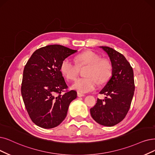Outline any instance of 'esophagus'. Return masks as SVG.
Instances as JSON below:
<instances>
[{
    "instance_id": "obj_1",
    "label": "esophagus",
    "mask_w": 155,
    "mask_h": 155,
    "mask_svg": "<svg viewBox=\"0 0 155 155\" xmlns=\"http://www.w3.org/2000/svg\"><path fill=\"white\" fill-rule=\"evenodd\" d=\"M77 95H78V97H82L84 96V95L83 94H82V93H80V92H78Z\"/></svg>"
}]
</instances>
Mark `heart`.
Returning <instances> with one entry per match:
<instances>
[{
	"mask_svg": "<svg viewBox=\"0 0 155 155\" xmlns=\"http://www.w3.org/2000/svg\"><path fill=\"white\" fill-rule=\"evenodd\" d=\"M77 64L70 58L67 57L61 61L60 69L61 74L69 81L76 79L79 67H88L84 76L79 78L72 84V88L81 93L94 90L101 84L106 83L112 76L113 65L106 58H101L100 55L92 51H86L76 57Z\"/></svg>",
	"mask_w": 155,
	"mask_h": 155,
	"instance_id": "heart-1",
	"label": "heart"
}]
</instances>
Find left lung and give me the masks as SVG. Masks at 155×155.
I'll return each instance as SVG.
<instances>
[{"label": "left lung", "instance_id": "1", "mask_svg": "<svg viewBox=\"0 0 155 155\" xmlns=\"http://www.w3.org/2000/svg\"><path fill=\"white\" fill-rule=\"evenodd\" d=\"M101 48L109 57L113 73L99 93L106 97L103 100L97 99L95 106L90 109V114L100 125L112 127L125 118L130 107L135 90L134 71L122 54L107 46Z\"/></svg>", "mask_w": 155, "mask_h": 155}]
</instances>
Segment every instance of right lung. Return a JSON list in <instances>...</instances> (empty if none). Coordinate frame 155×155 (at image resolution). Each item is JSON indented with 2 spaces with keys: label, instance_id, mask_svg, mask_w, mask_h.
Here are the masks:
<instances>
[{
  "label": "right lung",
  "instance_id": "add662e5",
  "mask_svg": "<svg viewBox=\"0 0 155 155\" xmlns=\"http://www.w3.org/2000/svg\"><path fill=\"white\" fill-rule=\"evenodd\" d=\"M76 51L61 45H48L35 51L25 66L21 95L30 119L36 125L52 128L65 118L77 92L65 90L68 86L60 67L64 58ZM65 91V94H61Z\"/></svg>",
  "mask_w": 155,
  "mask_h": 155
}]
</instances>
